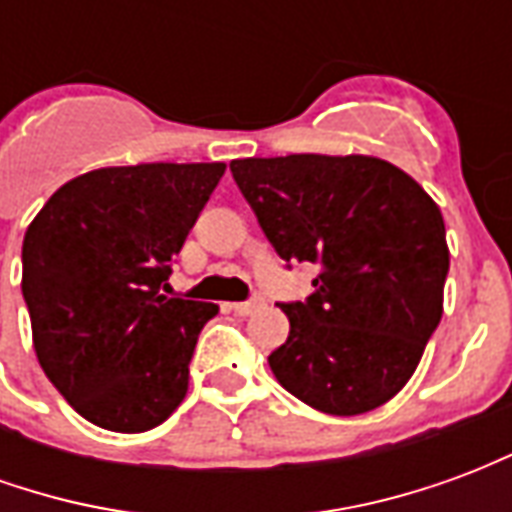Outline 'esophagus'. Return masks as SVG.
Instances as JSON below:
<instances>
[{
  "mask_svg": "<svg viewBox=\"0 0 512 512\" xmlns=\"http://www.w3.org/2000/svg\"><path fill=\"white\" fill-rule=\"evenodd\" d=\"M260 310H263V299L238 301V304H233L235 315H244V318H249V315H255V312H260Z\"/></svg>",
  "mask_w": 512,
  "mask_h": 512,
  "instance_id": "1",
  "label": "esophagus"
}]
</instances>
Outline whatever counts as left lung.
<instances>
[{"mask_svg":"<svg viewBox=\"0 0 512 512\" xmlns=\"http://www.w3.org/2000/svg\"><path fill=\"white\" fill-rule=\"evenodd\" d=\"M230 169L279 257L321 266L310 299L282 304L290 334L271 373L323 414L384 406L444 312L439 205L400 167L359 153L235 158Z\"/></svg>","mask_w":512,"mask_h":512,"instance_id":"obj_1","label":"left lung"}]
</instances>
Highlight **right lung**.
Masks as SVG:
<instances>
[{
    "mask_svg": "<svg viewBox=\"0 0 512 512\" xmlns=\"http://www.w3.org/2000/svg\"><path fill=\"white\" fill-rule=\"evenodd\" d=\"M224 169H93L54 191L27 227L21 290L35 354L98 428H156L189 392L194 345L219 307L167 296L169 260Z\"/></svg>",
    "mask_w": 512,
    "mask_h": 512,
    "instance_id": "1",
    "label": "right lung"
}]
</instances>
